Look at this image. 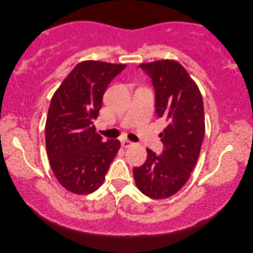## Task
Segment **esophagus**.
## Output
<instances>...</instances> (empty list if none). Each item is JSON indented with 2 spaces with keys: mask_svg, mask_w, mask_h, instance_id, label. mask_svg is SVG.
I'll return each mask as SVG.
<instances>
[{
  "mask_svg": "<svg viewBox=\"0 0 253 253\" xmlns=\"http://www.w3.org/2000/svg\"><path fill=\"white\" fill-rule=\"evenodd\" d=\"M132 144L133 143L131 141H129V140H127V139H124V140H122V146L124 148H129V147L132 146Z\"/></svg>",
  "mask_w": 253,
  "mask_h": 253,
  "instance_id": "obj_1",
  "label": "esophagus"
}]
</instances>
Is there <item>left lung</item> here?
Returning a JSON list of instances; mask_svg holds the SVG:
<instances>
[{"instance_id": "1", "label": "left lung", "mask_w": 253, "mask_h": 253, "mask_svg": "<svg viewBox=\"0 0 253 253\" xmlns=\"http://www.w3.org/2000/svg\"><path fill=\"white\" fill-rule=\"evenodd\" d=\"M151 78L155 113L166 122L160 133L163 152L147 149L144 164L133 169L138 189L152 199L173 196L186 184L198 161L204 137L203 101L198 85L178 62L141 64Z\"/></svg>"}]
</instances>
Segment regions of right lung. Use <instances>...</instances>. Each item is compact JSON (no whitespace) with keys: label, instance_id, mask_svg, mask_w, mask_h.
<instances>
[{"label":"right lung","instance_id":"obj_1","mask_svg":"<svg viewBox=\"0 0 253 253\" xmlns=\"http://www.w3.org/2000/svg\"><path fill=\"white\" fill-rule=\"evenodd\" d=\"M124 64L84 61L74 67L53 94L45 123V146L53 173L76 195H89L103 184L121 142L102 141L93 121L107 85Z\"/></svg>","mask_w":253,"mask_h":253}]
</instances>
